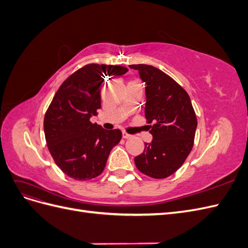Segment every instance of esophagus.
<instances>
[{"label": "esophagus", "instance_id": "34e87169", "mask_svg": "<svg viewBox=\"0 0 248 248\" xmlns=\"http://www.w3.org/2000/svg\"><path fill=\"white\" fill-rule=\"evenodd\" d=\"M122 137H123V139H125V140H126V139H130V138H131V134H128V133L124 131V132L122 133Z\"/></svg>", "mask_w": 248, "mask_h": 248}]
</instances>
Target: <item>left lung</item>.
Wrapping results in <instances>:
<instances>
[{
	"label": "left lung",
	"mask_w": 248,
	"mask_h": 248,
	"mask_svg": "<svg viewBox=\"0 0 248 248\" xmlns=\"http://www.w3.org/2000/svg\"><path fill=\"white\" fill-rule=\"evenodd\" d=\"M146 82L145 117L153 136L151 144L134 158L140 171L164 179L181 168L191 152L198 126L197 116L185 90L176 80L151 65H130Z\"/></svg>",
	"instance_id": "1"
}]
</instances>
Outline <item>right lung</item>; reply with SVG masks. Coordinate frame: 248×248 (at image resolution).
<instances>
[{"mask_svg":"<svg viewBox=\"0 0 248 248\" xmlns=\"http://www.w3.org/2000/svg\"><path fill=\"white\" fill-rule=\"evenodd\" d=\"M124 66L87 64L60 86L44 116L48 151L65 175L78 180L98 177L110 150L122 139L119 129L106 130L90 118L101 108L100 87L106 78L123 76Z\"/></svg>","mask_w":248,"mask_h":248,"instance_id":"add662e5","label":"right lung"}]
</instances>
